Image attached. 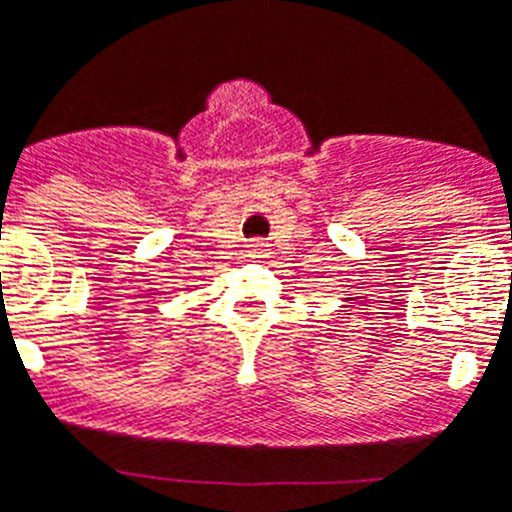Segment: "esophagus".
Returning a JSON list of instances; mask_svg holds the SVG:
<instances>
[{
  "label": "esophagus",
  "mask_w": 512,
  "mask_h": 512,
  "mask_svg": "<svg viewBox=\"0 0 512 512\" xmlns=\"http://www.w3.org/2000/svg\"><path fill=\"white\" fill-rule=\"evenodd\" d=\"M264 251H266V243L264 241H251V243H248V256H251V259H261V256H264Z\"/></svg>",
  "instance_id": "obj_1"
}]
</instances>
